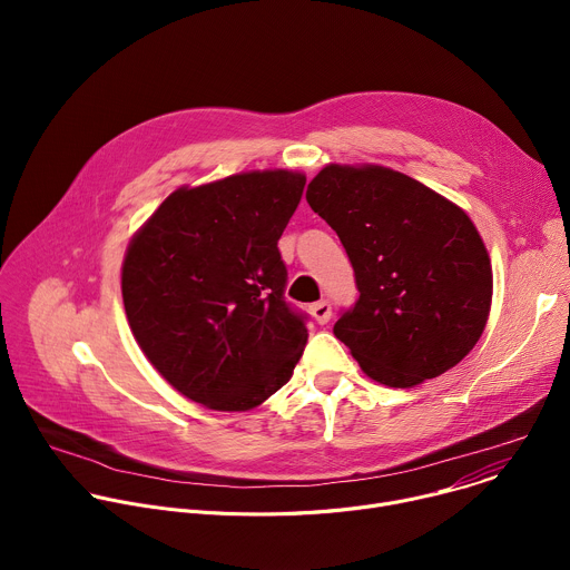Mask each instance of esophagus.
Returning a JSON list of instances; mask_svg holds the SVG:
<instances>
[{
	"label": "esophagus",
	"instance_id": "1",
	"mask_svg": "<svg viewBox=\"0 0 570 570\" xmlns=\"http://www.w3.org/2000/svg\"><path fill=\"white\" fill-rule=\"evenodd\" d=\"M311 313H313V317H315L317 324H327V322L332 320V304H330L327 299L315 302V304L311 306Z\"/></svg>",
	"mask_w": 570,
	"mask_h": 570
}]
</instances>
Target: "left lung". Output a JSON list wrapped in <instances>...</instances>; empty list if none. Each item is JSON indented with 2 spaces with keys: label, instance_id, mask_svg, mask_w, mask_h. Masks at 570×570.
<instances>
[{
  "label": "left lung",
  "instance_id": "left-lung-1",
  "mask_svg": "<svg viewBox=\"0 0 570 570\" xmlns=\"http://www.w3.org/2000/svg\"><path fill=\"white\" fill-rule=\"evenodd\" d=\"M306 200L338 234L358 299L334 324L361 370L413 387L458 365L492 306V264L471 218L399 171L324 167Z\"/></svg>",
  "mask_w": 570,
  "mask_h": 570
}]
</instances>
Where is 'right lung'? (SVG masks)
I'll use <instances>...</instances> for the list:
<instances>
[{
  "mask_svg": "<svg viewBox=\"0 0 570 570\" xmlns=\"http://www.w3.org/2000/svg\"><path fill=\"white\" fill-rule=\"evenodd\" d=\"M306 178L250 171L180 187L132 236L121 271L130 332L153 367L212 411H250L304 352L277 240Z\"/></svg>",
  "mask_w": 570,
  "mask_h": 570,
  "instance_id": "right-lung-1",
  "label": "right lung"
}]
</instances>
